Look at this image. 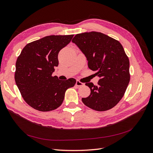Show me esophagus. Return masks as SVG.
<instances>
[{
  "label": "esophagus",
  "mask_w": 153,
  "mask_h": 153,
  "mask_svg": "<svg viewBox=\"0 0 153 153\" xmlns=\"http://www.w3.org/2000/svg\"><path fill=\"white\" fill-rule=\"evenodd\" d=\"M76 85L78 87H81V86H83L84 85V84L82 83V82H80L79 80H76Z\"/></svg>",
  "instance_id": "obj_1"
}]
</instances>
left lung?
Segmentation results:
<instances>
[{"instance_id": "obj_1", "label": "left lung", "mask_w": 153, "mask_h": 153, "mask_svg": "<svg viewBox=\"0 0 153 153\" xmlns=\"http://www.w3.org/2000/svg\"><path fill=\"white\" fill-rule=\"evenodd\" d=\"M72 42L84 53L88 67L100 78L98 85L85 83L90 95L82 101L98 111L109 110L121 100L130 81L129 60L119 41L100 32L77 34Z\"/></svg>"}]
</instances>
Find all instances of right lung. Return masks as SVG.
Returning a JSON list of instances; mask_svg holds the SVG:
<instances>
[{
  "label": "right lung",
  "mask_w": 153,
  "mask_h": 153,
  "mask_svg": "<svg viewBox=\"0 0 153 153\" xmlns=\"http://www.w3.org/2000/svg\"><path fill=\"white\" fill-rule=\"evenodd\" d=\"M74 35H49L27 44L16 62L15 80L23 99L40 111L56 109L62 104L66 90L75 78L60 80L52 76L59 65L58 55Z\"/></svg>",
  "instance_id": "add662e5"
}]
</instances>
